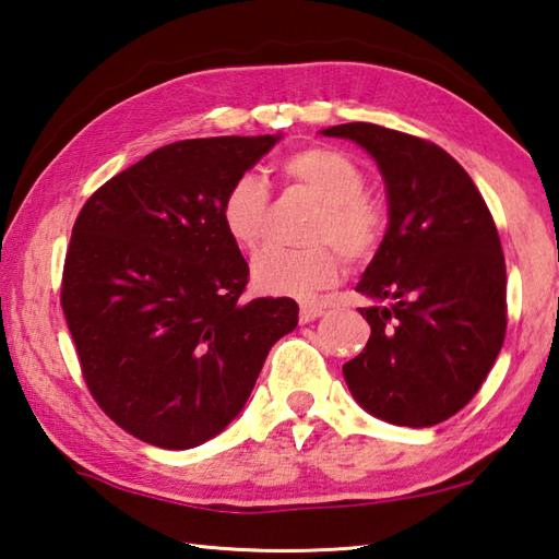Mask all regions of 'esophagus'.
I'll return each instance as SVG.
<instances>
[{"label":"esophagus","mask_w":559,"mask_h":559,"mask_svg":"<svg viewBox=\"0 0 559 559\" xmlns=\"http://www.w3.org/2000/svg\"><path fill=\"white\" fill-rule=\"evenodd\" d=\"M323 316V309L318 304H301L299 306V321L301 323H311L316 318Z\"/></svg>","instance_id":"1"}]
</instances>
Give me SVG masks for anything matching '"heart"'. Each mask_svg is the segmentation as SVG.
<instances>
[{
  "mask_svg": "<svg viewBox=\"0 0 559 559\" xmlns=\"http://www.w3.org/2000/svg\"><path fill=\"white\" fill-rule=\"evenodd\" d=\"M282 180L301 188L321 202L306 231L304 248H265L253 258V284L265 294L311 299L333 287L343 272V253L349 263L369 260L383 238V214L364 195L367 178L345 154L328 146H306L280 164ZM270 212V192L253 174H241L224 190L219 219L226 236L253 250L263 241Z\"/></svg>",
  "mask_w": 559,
  "mask_h": 559,
  "instance_id": "heart-1",
  "label": "heart"
}]
</instances>
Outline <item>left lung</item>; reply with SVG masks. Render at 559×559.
Instances as JSON below:
<instances>
[{
  "mask_svg": "<svg viewBox=\"0 0 559 559\" xmlns=\"http://www.w3.org/2000/svg\"><path fill=\"white\" fill-rule=\"evenodd\" d=\"M364 146L391 222L357 292L369 343L343 373L357 403L401 427H431L480 391L507 333V265L492 214L455 158L423 136L347 122L323 130Z\"/></svg>",
  "mask_w": 559,
  "mask_h": 559,
  "instance_id": "left-lung-1",
  "label": "left lung"
}]
</instances>
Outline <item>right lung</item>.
<instances>
[{
	"label": "right lung",
	"instance_id": "obj_1",
	"mask_svg": "<svg viewBox=\"0 0 559 559\" xmlns=\"http://www.w3.org/2000/svg\"><path fill=\"white\" fill-rule=\"evenodd\" d=\"M277 140L166 144L76 216L60 304L79 367L98 407L152 447L180 451L219 435L299 321L289 296L241 299L248 263L219 219L224 190Z\"/></svg>",
	"mask_w": 559,
	"mask_h": 559
}]
</instances>
